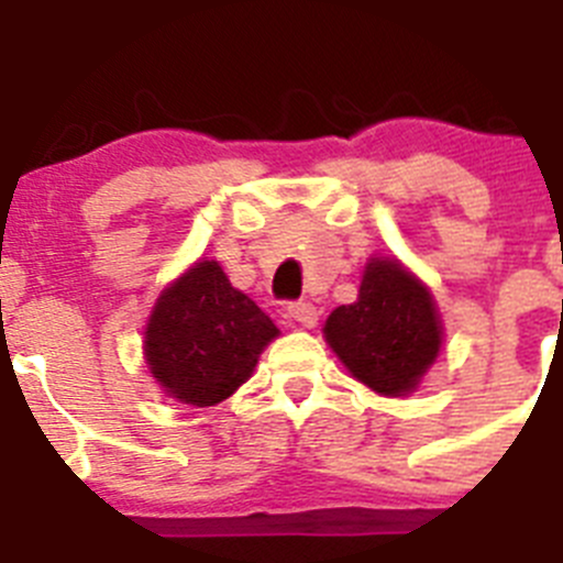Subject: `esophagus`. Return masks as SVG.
I'll list each match as a JSON object with an SVG mask.
<instances>
[{
	"mask_svg": "<svg viewBox=\"0 0 563 563\" xmlns=\"http://www.w3.org/2000/svg\"><path fill=\"white\" fill-rule=\"evenodd\" d=\"M287 318L305 327V330H312V327L318 324V310L310 301H296V305L287 307Z\"/></svg>",
	"mask_w": 563,
	"mask_h": 563,
	"instance_id": "esophagus-1",
	"label": "esophagus"
}]
</instances>
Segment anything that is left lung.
I'll list each match as a JSON object with an SVG mask.
<instances>
[{"instance_id":"obj_1","label":"left lung","mask_w":563,"mask_h":563,"mask_svg":"<svg viewBox=\"0 0 563 563\" xmlns=\"http://www.w3.org/2000/svg\"><path fill=\"white\" fill-rule=\"evenodd\" d=\"M442 318L431 290L400 258L372 256L357 301L330 312L324 338L355 380L383 397L417 391L442 350Z\"/></svg>"}]
</instances>
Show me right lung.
Wrapping results in <instances>:
<instances>
[{"instance_id":"add662e5","label":"right lung","mask_w":563,"mask_h":563,"mask_svg":"<svg viewBox=\"0 0 563 563\" xmlns=\"http://www.w3.org/2000/svg\"><path fill=\"white\" fill-rule=\"evenodd\" d=\"M278 327L228 282L213 258H197L157 296L143 330V361L161 389L188 406H217L251 380Z\"/></svg>"}]
</instances>
